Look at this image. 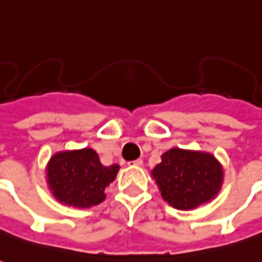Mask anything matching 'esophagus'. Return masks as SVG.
Wrapping results in <instances>:
<instances>
[{
    "instance_id": "1",
    "label": "esophagus",
    "mask_w": 262,
    "mask_h": 262,
    "mask_svg": "<svg viewBox=\"0 0 262 262\" xmlns=\"http://www.w3.org/2000/svg\"><path fill=\"white\" fill-rule=\"evenodd\" d=\"M130 166H142L143 164V160L142 159H136V160H133V162L129 163Z\"/></svg>"
}]
</instances>
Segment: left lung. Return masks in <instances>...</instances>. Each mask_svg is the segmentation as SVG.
Listing matches in <instances>:
<instances>
[{"mask_svg":"<svg viewBox=\"0 0 262 262\" xmlns=\"http://www.w3.org/2000/svg\"><path fill=\"white\" fill-rule=\"evenodd\" d=\"M162 197L179 210H191L207 203L220 190L223 170L208 153L170 149L151 171Z\"/></svg>","mask_w":262,"mask_h":262,"instance_id":"left-lung-1","label":"left lung"}]
</instances>
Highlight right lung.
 <instances>
[{
    "label": "right lung",
    "mask_w": 262,
    "mask_h": 262,
    "mask_svg": "<svg viewBox=\"0 0 262 262\" xmlns=\"http://www.w3.org/2000/svg\"><path fill=\"white\" fill-rule=\"evenodd\" d=\"M119 166H103L92 149L56 153L48 163L49 188L58 200L74 207H91L105 200V188Z\"/></svg>",
    "instance_id": "right-lung-1"
}]
</instances>
